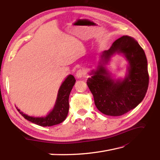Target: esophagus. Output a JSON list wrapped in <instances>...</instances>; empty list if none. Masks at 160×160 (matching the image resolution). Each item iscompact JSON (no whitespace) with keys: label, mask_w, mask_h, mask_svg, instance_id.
Listing matches in <instances>:
<instances>
[{"label":"esophagus","mask_w":160,"mask_h":160,"mask_svg":"<svg viewBox=\"0 0 160 160\" xmlns=\"http://www.w3.org/2000/svg\"><path fill=\"white\" fill-rule=\"evenodd\" d=\"M85 76V71L82 69H80L78 70L76 72V77L78 78H83Z\"/></svg>","instance_id":"obj_1"}]
</instances>
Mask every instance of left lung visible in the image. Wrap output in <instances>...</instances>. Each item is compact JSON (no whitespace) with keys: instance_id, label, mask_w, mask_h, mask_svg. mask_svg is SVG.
I'll return each mask as SVG.
<instances>
[{"instance_id":"left-lung-1","label":"left lung","mask_w":160,"mask_h":160,"mask_svg":"<svg viewBox=\"0 0 160 160\" xmlns=\"http://www.w3.org/2000/svg\"><path fill=\"white\" fill-rule=\"evenodd\" d=\"M115 53L123 54L129 63L123 80H114L104 67ZM101 62L87 81L97 109L102 114L117 117L135 108L143 101L148 87L149 76L145 52L138 42L123 36L103 51Z\"/></svg>"}]
</instances>
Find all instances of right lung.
<instances>
[{
  "label": "right lung",
  "instance_id": "obj_1",
  "mask_svg": "<svg viewBox=\"0 0 160 160\" xmlns=\"http://www.w3.org/2000/svg\"><path fill=\"white\" fill-rule=\"evenodd\" d=\"M75 82H76V79L73 76L69 75L67 76L59 87L57 100L52 110L44 117H30L23 114L20 111V109H17V110L26 119L40 126H52L60 123L67 117L68 109H69L68 98Z\"/></svg>",
  "mask_w": 160,
  "mask_h": 160
}]
</instances>
